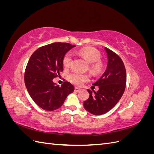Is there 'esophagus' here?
I'll list each match as a JSON object with an SVG mask.
<instances>
[{
	"instance_id": "obj_1",
	"label": "esophagus",
	"mask_w": 154,
	"mask_h": 154,
	"mask_svg": "<svg viewBox=\"0 0 154 154\" xmlns=\"http://www.w3.org/2000/svg\"><path fill=\"white\" fill-rule=\"evenodd\" d=\"M81 90H82L81 88H78V87H75V88H74V91L76 92H80Z\"/></svg>"
}]
</instances>
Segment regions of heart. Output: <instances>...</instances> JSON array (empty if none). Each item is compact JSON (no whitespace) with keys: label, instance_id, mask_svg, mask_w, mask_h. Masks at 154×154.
I'll return each instance as SVG.
<instances>
[{"label":"heart","instance_id":"b5f03b06","mask_svg":"<svg viewBox=\"0 0 154 154\" xmlns=\"http://www.w3.org/2000/svg\"><path fill=\"white\" fill-rule=\"evenodd\" d=\"M78 54L89 63V69L94 74H99L103 69V62L100 59L101 54L100 51L94 48L88 47L80 49ZM72 62V55L70 53L65 54L63 58V66L66 69H68ZM69 80L76 85H81L83 82L88 80L87 74H83L78 72H73L69 74Z\"/></svg>","mask_w":154,"mask_h":154}]
</instances>
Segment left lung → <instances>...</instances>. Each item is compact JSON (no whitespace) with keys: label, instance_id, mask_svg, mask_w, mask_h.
I'll return each mask as SVG.
<instances>
[{"label":"left lung","instance_id":"left-lung-1","mask_svg":"<svg viewBox=\"0 0 154 154\" xmlns=\"http://www.w3.org/2000/svg\"><path fill=\"white\" fill-rule=\"evenodd\" d=\"M108 63L105 72L93 85L98 86L97 92L87 89L89 97L83 102L88 112L101 115L110 110L123 96L127 83V73L122 60L110 49L105 48Z\"/></svg>","mask_w":154,"mask_h":154}]
</instances>
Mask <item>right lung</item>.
<instances>
[{
  "instance_id": "1",
  "label": "right lung",
  "mask_w": 154,
  "mask_h": 154,
  "mask_svg": "<svg viewBox=\"0 0 154 154\" xmlns=\"http://www.w3.org/2000/svg\"><path fill=\"white\" fill-rule=\"evenodd\" d=\"M74 47L68 43L48 44L36 49L29 60L24 74L25 85L32 100L44 110L59 109L74 90L68 82L60 87L53 81L63 71L65 54Z\"/></svg>"
}]
</instances>
